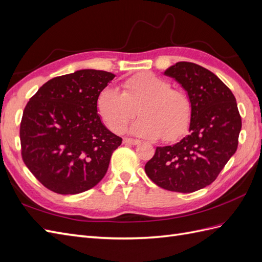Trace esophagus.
Here are the masks:
<instances>
[{
	"mask_svg": "<svg viewBox=\"0 0 262 262\" xmlns=\"http://www.w3.org/2000/svg\"><path fill=\"white\" fill-rule=\"evenodd\" d=\"M123 143L126 145H137V144H139V140L134 139V138H124Z\"/></svg>",
	"mask_w": 262,
	"mask_h": 262,
	"instance_id": "1",
	"label": "esophagus"
}]
</instances>
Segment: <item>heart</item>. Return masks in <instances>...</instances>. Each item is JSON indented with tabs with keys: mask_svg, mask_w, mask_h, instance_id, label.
Returning <instances> with one entry per match:
<instances>
[{
	"mask_svg": "<svg viewBox=\"0 0 262 262\" xmlns=\"http://www.w3.org/2000/svg\"><path fill=\"white\" fill-rule=\"evenodd\" d=\"M122 92L105 87L96 99V110L105 125L115 133L138 114L140 118L132 127L137 136L175 142L188 130L192 106L182 91L172 90L167 80L154 74H137L122 80Z\"/></svg>",
	"mask_w": 262,
	"mask_h": 262,
	"instance_id": "b5f03b06",
	"label": "heart"
}]
</instances>
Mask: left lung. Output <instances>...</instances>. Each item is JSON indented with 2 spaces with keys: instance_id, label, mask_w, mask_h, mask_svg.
<instances>
[{
  "instance_id": "obj_1",
  "label": "left lung",
  "mask_w": 262,
  "mask_h": 262,
  "mask_svg": "<svg viewBox=\"0 0 262 262\" xmlns=\"http://www.w3.org/2000/svg\"><path fill=\"white\" fill-rule=\"evenodd\" d=\"M165 74L188 93L189 135L172 146L157 147L145 171L160 188L193 192L213 183L236 152L241 117L232 92L209 70L178 62Z\"/></svg>"
}]
</instances>
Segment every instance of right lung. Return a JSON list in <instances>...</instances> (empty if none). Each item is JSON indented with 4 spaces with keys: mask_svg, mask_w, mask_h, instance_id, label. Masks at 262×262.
Here are the masks:
<instances>
[{
    "mask_svg": "<svg viewBox=\"0 0 262 262\" xmlns=\"http://www.w3.org/2000/svg\"><path fill=\"white\" fill-rule=\"evenodd\" d=\"M114 77L96 70L57 76L26 104L19 127L22 159L48 189L75 195L105 176L123 139L103 125L96 99Z\"/></svg>",
    "mask_w": 262,
    "mask_h": 262,
    "instance_id": "obj_1",
    "label": "right lung"
}]
</instances>
